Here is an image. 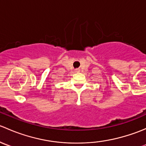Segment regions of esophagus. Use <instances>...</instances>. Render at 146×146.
<instances>
[{
  "mask_svg": "<svg viewBox=\"0 0 146 146\" xmlns=\"http://www.w3.org/2000/svg\"><path fill=\"white\" fill-rule=\"evenodd\" d=\"M79 70H79V69H76V72H78Z\"/></svg>",
  "mask_w": 146,
  "mask_h": 146,
  "instance_id": "obj_1",
  "label": "esophagus"
}]
</instances>
